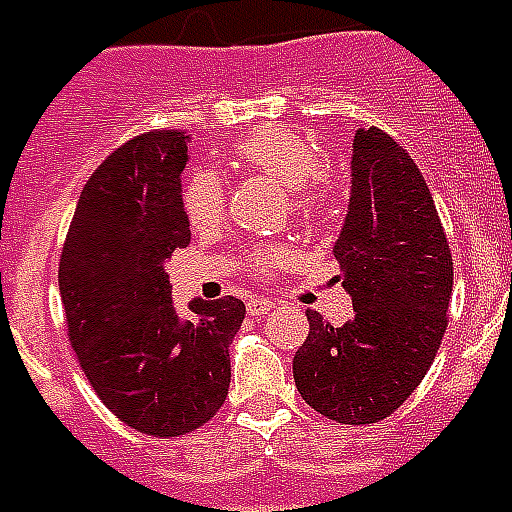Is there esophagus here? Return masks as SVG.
Masks as SVG:
<instances>
[{
	"label": "esophagus",
	"mask_w": 512,
	"mask_h": 512,
	"mask_svg": "<svg viewBox=\"0 0 512 512\" xmlns=\"http://www.w3.org/2000/svg\"><path fill=\"white\" fill-rule=\"evenodd\" d=\"M273 311L271 300H265V297H252L247 303V313L249 316H263V313Z\"/></svg>",
	"instance_id": "1"
}]
</instances>
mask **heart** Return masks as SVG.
Here are the masks:
<instances>
[{
	"label": "heart",
	"mask_w": 512,
	"mask_h": 512,
	"mask_svg": "<svg viewBox=\"0 0 512 512\" xmlns=\"http://www.w3.org/2000/svg\"><path fill=\"white\" fill-rule=\"evenodd\" d=\"M228 159L233 167L271 177L273 183H279L284 191L292 193V207L300 215H311L313 207L319 204L321 193L305 191L308 180L319 172V156L311 143H305L287 127H263V130L249 132L247 138L233 143ZM180 199H183L185 217L193 228H209L223 215V185L215 172H193L183 183ZM287 260L289 249H260L252 257L257 271L263 273L279 268Z\"/></svg>",
	"instance_id": "obj_1"
}]
</instances>
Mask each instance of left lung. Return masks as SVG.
I'll return each instance as SVG.
<instances>
[{"label": "left lung", "instance_id": "1", "mask_svg": "<svg viewBox=\"0 0 512 512\" xmlns=\"http://www.w3.org/2000/svg\"><path fill=\"white\" fill-rule=\"evenodd\" d=\"M356 316L311 332L292 361L300 396L329 420L369 425L412 396L438 353L452 300V249L422 172L377 127L358 130L348 215L335 241Z\"/></svg>", "mask_w": 512, "mask_h": 512}]
</instances>
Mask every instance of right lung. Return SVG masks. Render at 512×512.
Here are the masks:
<instances>
[{"mask_svg": "<svg viewBox=\"0 0 512 512\" xmlns=\"http://www.w3.org/2000/svg\"><path fill=\"white\" fill-rule=\"evenodd\" d=\"M191 138L175 130L116 148L84 185L60 255V300L87 380L130 428L172 438L212 420L231 385L236 297L172 303L164 263L191 244L180 175Z\"/></svg>", "mask_w": 512, "mask_h": 512, "instance_id": "right-lung-1", "label": "right lung"}]
</instances>
